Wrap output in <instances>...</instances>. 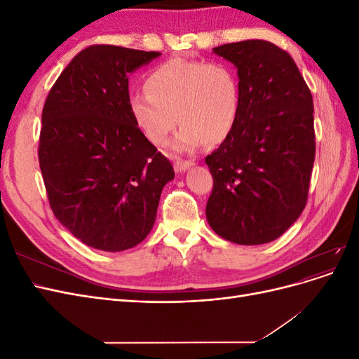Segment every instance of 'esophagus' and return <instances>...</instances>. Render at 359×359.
Returning a JSON list of instances; mask_svg holds the SVG:
<instances>
[{
	"label": "esophagus",
	"mask_w": 359,
	"mask_h": 359,
	"mask_svg": "<svg viewBox=\"0 0 359 359\" xmlns=\"http://www.w3.org/2000/svg\"><path fill=\"white\" fill-rule=\"evenodd\" d=\"M190 166H193V161H190V160H177L175 161V170L177 172L187 170Z\"/></svg>",
	"instance_id": "34e87169"
}]
</instances>
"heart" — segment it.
<instances>
[{"label":"heart","mask_w":359,"mask_h":359,"mask_svg":"<svg viewBox=\"0 0 359 359\" xmlns=\"http://www.w3.org/2000/svg\"><path fill=\"white\" fill-rule=\"evenodd\" d=\"M145 90L128 100L135 124L149 142L165 145L178 119V153L222 144L240 114V79L223 61L170 58L148 73Z\"/></svg>","instance_id":"b5f03b06"}]
</instances>
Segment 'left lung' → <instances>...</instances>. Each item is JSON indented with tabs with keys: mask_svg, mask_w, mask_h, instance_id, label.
Listing matches in <instances>:
<instances>
[{
	"mask_svg": "<svg viewBox=\"0 0 359 359\" xmlns=\"http://www.w3.org/2000/svg\"><path fill=\"white\" fill-rule=\"evenodd\" d=\"M240 78V114L205 163L214 180L206 220L224 240H277L306 208L316 154L313 97L289 53L266 40L212 49Z\"/></svg>",
	"mask_w": 359,
	"mask_h": 359,
	"instance_id": "obj_1",
	"label": "left lung"
}]
</instances>
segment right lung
Listing matches in <instances>:
<instances>
[{"label":"right lung","instance_id":"right-lung-1","mask_svg":"<svg viewBox=\"0 0 359 359\" xmlns=\"http://www.w3.org/2000/svg\"><path fill=\"white\" fill-rule=\"evenodd\" d=\"M112 45L81 50L43 106L39 163L58 222L83 244L123 252L156 222L170 161L128 111V74L160 57Z\"/></svg>","mask_w":359,"mask_h":359}]
</instances>
